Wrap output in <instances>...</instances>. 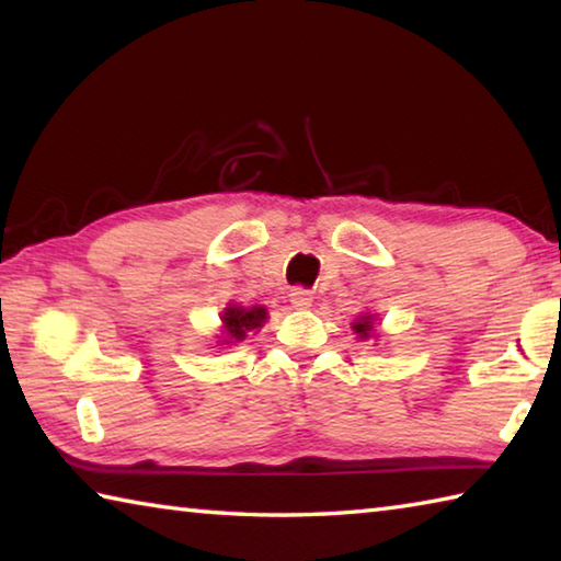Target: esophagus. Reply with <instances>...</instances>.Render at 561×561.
Listing matches in <instances>:
<instances>
[{"instance_id": "obj_1", "label": "esophagus", "mask_w": 561, "mask_h": 561, "mask_svg": "<svg viewBox=\"0 0 561 561\" xmlns=\"http://www.w3.org/2000/svg\"><path fill=\"white\" fill-rule=\"evenodd\" d=\"M289 301H291L294 309H309L311 301H314V294H311L309 289L297 287V289H291Z\"/></svg>"}]
</instances>
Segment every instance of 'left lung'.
Wrapping results in <instances>:
<instances>
[{"label": "left lung", "instance_id": "left-lung-1", "mask_svg": "<svg viewBox=\"0 0 561 561\" xmlns=\"http://www.w3.org/2000/svg\"><path fill=\"white\" fill-rule=\"evenodd\" d=\"M356 331V336L360 339V341H366V339H371L374 334H376V329H374V314H360L356 321H354V327H351Z\"/></svg>", "mask_w": 561, "mask_h": 561}]
</instances>
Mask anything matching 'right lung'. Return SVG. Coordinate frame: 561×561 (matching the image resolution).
Here are the masks:
<instances>
[{
	"mask_svg": "<svg viewBox=\"0 0 561 561\" xmlns=\"http://www.w3.org/2000/svg\"><path fill=\"white\" fill-rule=\"evenodd\" d=\"M222 344H237V341H244L250 331H257L264 321H267V309L264 307H237L230 304L222 311Z\"/></svg>",
	"mask_w": 561,
	"mask_h": 561,
	"instance_id": "right-lung-1",
	"label": "right lung"
}]
</instances>
